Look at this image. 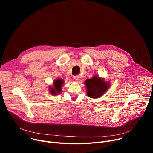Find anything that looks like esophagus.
Instances as JSON below:
<instances>
[{
  "instance_id": "1",
  "label": "esophagus",
  "mask_w": 153,
  "mask_h": 153,
  "mask_svg": "<svg viewBox=\"0 0 153 153\" xmlns=\"http://www.w3.org/2000/svg\"><path fill=\"white\" fill-rule=\"evenodd\" d=\"M79 76H74V80L75 81H78L79 80Z\"/></svg>"
}]
</instances>
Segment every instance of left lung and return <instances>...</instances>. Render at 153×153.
<instances>
[{
  "instance_id": "obj_1",
  "label": "left lung",
  "mask_w": 153,
  "mask_h": 153,
  "mask_svg": "<svg viewBox=\"0 0 153 153\" xmlns=\"http://www.w3.org/2000/svg\"><path fill=\"white\" fill-rule=\"evenodd\" d=\"M85 85L87 95L91 98H98L107 91L110 85L99 76H94L86 80Z\"/></svg>"
}]
</instances>
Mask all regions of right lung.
Returning <instances> with one entry per match:
<instances>
[{"instance_id":"right-lung-1","label":"right lung","mask_w":153,"mask_h":153,"mask_svg":"<svg viewBox=\"0 0 153 153\" xmlns=\"http://www.w3.org/2000/svg\"><path fill=\"white\" fill-rule=\"evenodd\" d=\"M63 81L61 79L56 80L54 82V87L50 88V92L53 95L59 94L61 91V86L62 85Z\"/></svg>"}]
</instances>
